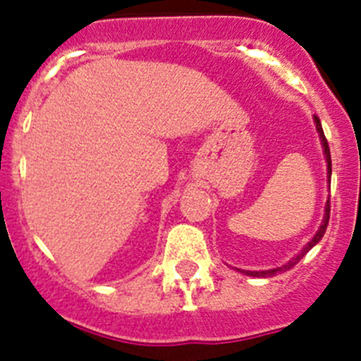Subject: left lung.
Masks as SVG:
<instances>
[{"mask_svg": "<svg viewBox=\"0 0 361 361\" xmlns=\"http://www.w3.org/2000/svg\"><path fill=\"white\" fill-rule=\"evenodd\" d=\"M314 124H317V132H318V135H320L322 148H324L325 161H327V175H329V180H331V152H329V145H327V139H325L324 130H322V123H320V119H318L317 116H314ZM329 215H331V202H329V200H327V202H325L324 220H322V224H320V228H318L317 235H314V237L311 238V242H309V244L305 245L304 250L300 251V253L296 255L295 258H291V260H289L288 264H283V266L275 267V269H267V271H244V269H242V273H244V275H247V276H258V279H267V276H275V275H279V273H283V271L291 269L293 266H296V264L300 262V258L305 257V253H307V251L311 250V247H314V245H317L318 242L322 240L325 229H327V224H329Z\"/></svg>", "mask_w": 361, "mask_h": 361, "instance_id": "1", "label": "left lung"}]
</instances>
